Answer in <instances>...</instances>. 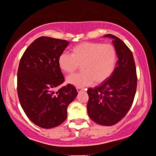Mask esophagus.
<instances>
[{
  "instance_id": "obj_1",
  "label": "esophagus",
  "mask_w": 156,
  "mask_h": 156,
  "mask_svg": "<svg viewBox=\"0 0 156 156\" xmlns=\"http://www.w3.org/2000/svg\"><path fill=\"white\" fill-rule=\"evenodd\" d=\"M76 89H77V91H78V92H80V91H81V90H83V88H81V87H76Z\"/></svg>"
}]
</instances>
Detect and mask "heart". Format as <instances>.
<instances>
[{
  "mask_svg": "<svg viewBox=\"0 0 156 156\" xmlns=\"http://www.w3.org/2000/svg\"><path fill=\"white\" fill-rule=\"evenodd\" d=\"M117 62V51L112 44L90 42L77 44L72 54L63 53L58 59L60 69L66 73H73L81 64L83 72L67 78V83L76 87L103 82L114 72Z\"/></svg>",
  "mask_w": 156,
  "mask_h": 156,
  "instance_id": "1",
  "label": "heart"
}]
</instances>
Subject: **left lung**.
Instances as JSON below:
<instances>
[{
    "label": "left lung",
    "instance_id": "left-lung-1",
    "mask_svg": "<svg viewBox=\"0 0 156 156\" xmlns=\"http://www.w3.org/2000/svg\"><path fill=\"white\" fill-rule=\"evenodd\" d=\"M117 51V66L111 76L94 88H89L87 113L92 121L105 126L117 124L131 107L137 85L136 69L132 52L120 39L112 34Z\"/></svg>",
    "mask_w": 156,
    "mask_h": 156
}]
</instances>
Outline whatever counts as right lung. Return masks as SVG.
<instances>
[{
  "label": "right lung",
  "mask_w": 156,
  "mask_h": 156,
  "mask_svg": "<svg viewBox=\"0 0 156 156\" xmlns=\"http://www.w3.org/2000/svg\"><path fill=\"white\" fill-rule=\"evenodd\" d=\"M69 42L41 37L23 53L17 72V93L21 106L32 122L53 128L65 121L67 106L78 92L70 84L55 89L64 78L58 59Z\"/></svg>",
  "instance_id": "add662e5"
}]
</instances>
